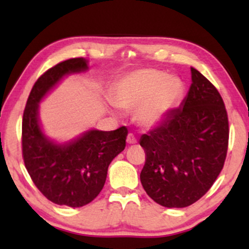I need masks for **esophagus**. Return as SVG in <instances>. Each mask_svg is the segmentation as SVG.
Segmentation results:
<instances>
[{"instance_id": "esophagus-1", "label": "esophagus", "mask_w": 249, "mask_h": 249, "mask_svg": "<svg viewBox=\"0 0 249 249\" xmlns=\"http://www.w3.org/2000/svg\"><path fill=\"white\" fill-rule=\"evenodd\" d=\"M126 142H127V144H130V145H131V144H136V142H137L136 137H134L132 133H130V134H128V136H127V138H126Z\"/></svg>"}]
</instances>
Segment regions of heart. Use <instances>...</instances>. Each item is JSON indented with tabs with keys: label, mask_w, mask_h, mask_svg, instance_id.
Masks as SVG:
<instances>
[{
	"label": "heart",
	"mask_w": 249,
	"mask_h": 249,
	"mask_svg": "<svg viewBox=\"0 0 249 249\" xmlns=\"http://www.w3.org/2000/svg\"><path fill=\"white\" fill-rule=\"evenodd\" d=\"M182 93L178 77L157 69H138L122 77L113 88L112 101L124 110H137L142 126H158L166 119Z\"/></svg>",
	"instance_id": "1"
}]
</instances>
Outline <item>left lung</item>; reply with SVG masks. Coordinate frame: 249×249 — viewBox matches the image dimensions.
I'll return each instance as SVG.
<instances>
[{"label":"left lung","mask_w":249,"mask_h":249,"mask_svg":"<svg viewBox=\"0 0 249 249\" xmlns=\"http://www.w3.org/2000/svg\"><path fill=\"white\" fill-rule=\"evenodd\" d=\"M191 75L192 84L180 107L139 142L146 153L142 187L157 204L168 208L198 201L218 178L227 154L224 101L198 70L191 68Z\"/></svg>","instance_id":"1"}]
</instances>
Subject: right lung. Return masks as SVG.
Here are the masks:
<instances>
[{"instance_id":"right-lung-1","label":"right lung","mask_w":249,"mask_h":249,"mask_svg":"<svg viewBox=\"0 0 249 249\" xmlns=\"http://www.w3.org/2000/svg\"><path fill=\"white\" fill-rule=\"evenodd\" d=\"M89 61L61 62L37 79L25 105L22 122L24 165L43 196L57 205L82 207L98 196L110 162L125 148L127 128L88 130L71 141L58 142L43 131L39 103L64 77L87 72Z\"/></svg>"}]
</instances>
